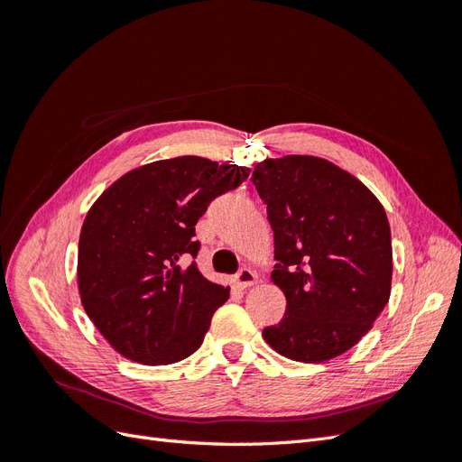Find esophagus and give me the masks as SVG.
<instances>
[{"label": "esophagus", "instance_id": "34e87169", "mask_svg": "<svg viewBox=\"0 0 462 462\" xmlns=\"http://www.w3.org/2000/svg\"><path fill=\"white\" fill-rule=\"evenodd\" d=\"M233 283H235L236 287L246 289V287L256 283V273H254L253 270H250V268H241L239 273H236V275L233 277Z\"/></svg>", "mask_w": 462, "mask_h": 462}]
</instances>
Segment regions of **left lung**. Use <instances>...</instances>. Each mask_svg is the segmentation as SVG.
I'll list each match as a JSON object with an SVG mask.
<instances>
[{
  "label": "left lung",
  "instance_id": "8db88e82",
  "mask_svg": "<svg viewBox=\"0 0 462 462\" xmlns=\"http://www.w3.org/2000/svg\"><path fill=\"white\" fill-rule=\"evenodd\" d=\"M268 204L283 319L263 329L291 360L326 362L355 346L389 300L393 253L385 209L355 175L324 158L285 156L254 167Z\"/></svg>",
  "mask_w": 462,
  "mask_h": 462
}]
</instances>
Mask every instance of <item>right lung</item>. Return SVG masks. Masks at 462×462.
<instances>
[{
    "label": "right lung",
    "instance_id": "right-lung-1",
    "mask_svg": "<svg viewBox=\"0 0 462 462\" xmlns=\"http://www.w3.org/2000/svg\"><path fill=\"white\" fill-rule=\"evenodd\" d=\"M248 173L199 156L160 160L127 171L92 204L79 239V295L119 355L162 366L202 345L229 287L183 260L199 253L194 226L208 204Z\"/></svg>",
    "mask_w": 462,
    "mask_h": 462
}]
</instances>
